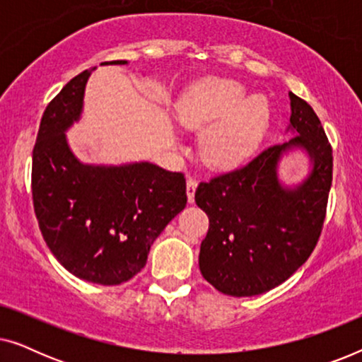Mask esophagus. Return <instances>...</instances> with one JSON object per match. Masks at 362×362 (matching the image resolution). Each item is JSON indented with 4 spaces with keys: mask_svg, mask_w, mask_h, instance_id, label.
Returning <instances> with one entry per match:
<instances>
[{
    "mask_svg": "<svg viewBox=\"0 0 362 362\" xmlns=\"http://www.w3.org/2000/svg\"><path fill=\"white\" fill-rule=\"evenodd\" d=\"M186 186H187V201L194 202V192L197 187V181L194 180V177H187Z\"/></svg>",
    "mask_w": 362,
    "mask_h": 362,
    "instance_id": "34e87169",
    "label": "esophagus"
}]
</instances>
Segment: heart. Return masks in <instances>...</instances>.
<instances>
[{
  "label": "heart",
  "mask_w": 362,
  "mask_h": 362,
  "mask_svg": "<svg viewBox=\"0 0 362 362\" xmlns=\"http://www.w3.org/2000/svg\"><path fill=\"white\" fill-rule=\"evenodd\" d=\"M269 103L264 97H247L240 83L207 78L191 88L176 105V118L189 130H208L201 155L209 166L232 168L257 150L269 125Z\"/></svg>",
  "instance_id": "b5f03b06"
}]
</instances>
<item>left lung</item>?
I'll return each instance as SVG.
<instances>
[{
  "label": "left lung",
  "instance_id": "8db88e82",
  "mask_svg": "<svg viewBox=\"0 0 362 362\" xmlns=\"http://www.w3.org/2000/svg\"><path fill=\"white\" fill-rule=\"evenodd\" d=\"M288 97L290 125L300 136L265 148L196 189V204L209 217L199 269L226 295L254 296L284 284L308 260L323 230L333 148L313 108L295 93ZM288 146H303L314 158V171L296 190L276 180V161Z\"/></svg>",
  "mask_w": 362,
  "mask_h": 362
}]
</instances>
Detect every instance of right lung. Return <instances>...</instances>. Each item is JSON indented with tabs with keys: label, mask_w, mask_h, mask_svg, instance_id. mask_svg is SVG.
Returning <instances> with one entry per match:
<instances>
[{
	"label": "right lung",
	"mask_w": 362,
	"mask_h": 362,
	"mask_svg": "<svg viewBox=\"0 0 362 362\" xmlns=\"http://www.w3.org/2000/svg\"><path fill=\"white\" fill-rule=\"evenodd\" d=\"M88 76L71 78L44 110L33 150V204L62 267L92 284L120 285L145 267L153 242L185 209L186 177L151 163L103 168L76 160L64 130L81 115Z\"/></svg>",
	"instance_id": "add662e5"
}]
</instances>
